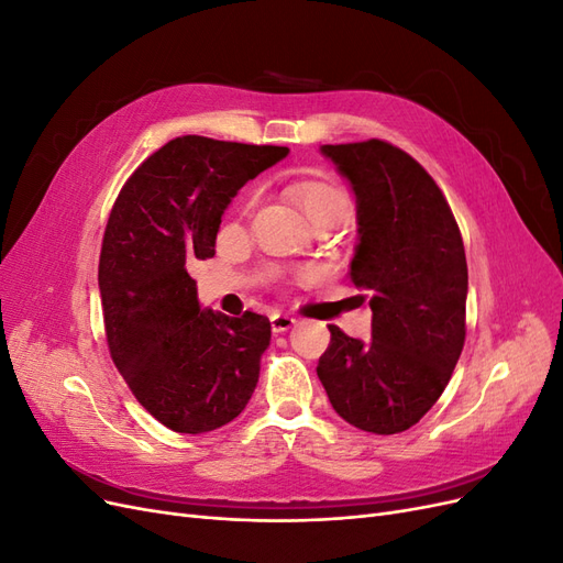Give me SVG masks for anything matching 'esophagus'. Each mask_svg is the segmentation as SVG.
Here are the masks:
<instances>
[{
  "instance_id": "esophagus-1",
  "label": "esophagus",
  "mask_w": 563,
  "mask_h": 563,
  "mask_svg": "<svg viewBox=\"0 0 563 563\" xmlns=\"http://www.w3.org/2000/svg\"><path fill=\"white\" fill-rule=\"evenodd\" d=\"M269 321H272V331L275 333H284L291 327H296V319L291 314H272Z\"/></svg>"
}]
</instances>
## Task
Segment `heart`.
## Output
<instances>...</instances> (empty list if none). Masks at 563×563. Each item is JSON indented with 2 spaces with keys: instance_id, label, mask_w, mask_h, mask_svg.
Returning a JSON list of instances; mask_svg holds the SVG:
<instances>
[{
  "instance_id": "heart-1",
  "label": "heart",
  "mask_w": 563,
  "mask_h": 563,
  "mask_svg": "<svg viewBox=\"0 0 563 563\" xmlns=\"http://www.w3.org/2000/svg\"><path fill=\"white\" fill-rule=\"evenodd\" d=\"M288 192L298 201V207L305 211L312 220V225L321 223L323 218H331L335 213H347L350 211V197L347 192L333 180L327 178H305V180H296ZM258 192H251L244 199V213H251L255 207H258ZM310 275V272H305Z\"/></svg>"
}]
</instances>
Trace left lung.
<instances>
[{"mask_svg":"<svg viewBox=\"0 0 563 563\" xmlns=\"http://www.w3.org/2000/svg\"><path fill=\"white\" fill-rule=\"evenodd\" d=\"M321 152L356 195L350 277L368 296L373 335L362 343L331 323L317 376L340 418L399 434L437 404L465 345L463 236L434 178L397 145L371 139Z\"/></svg>","mask_w":563,"mask_h":563,"instance_id":"1","label":"left lung"}]
</instances>
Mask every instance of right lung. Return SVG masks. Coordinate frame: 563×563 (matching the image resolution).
I'll return each instance as SVG.
<instances>
[{
    "label": "right lung",
    "mask_w": 563,
    "mask_h": 563,
    "mask_svg": "<svg viewBox=\"0 0 563 563\" xmlns=\"http://www.w3.org/2000/svg\"><path fill=\"white\" fill-rule=\"evenodd\" d=\"M286 152L180 135L114 199L98 263L108 347L133 397L168 430L223 428L258 383L269 319L201 310L185 263L213 258L230 199Z\"/></svg>",
    "instance_id": "1"
}]
</instances>
